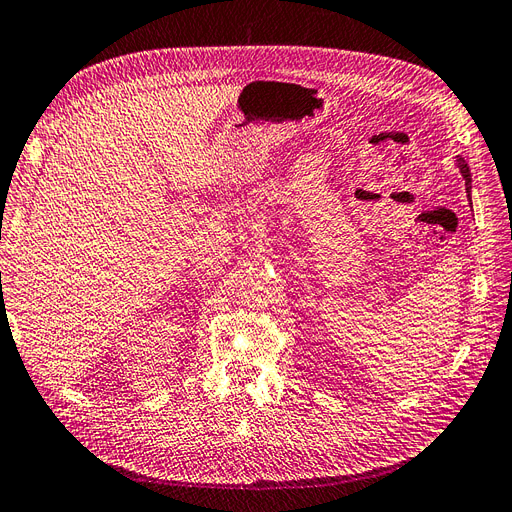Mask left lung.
Here are the masks:
<instances>
[{"mask_svg":"<svg viewBox=\"0 0 512 512\" xmlns=\"http://www.w3.org/2000/svg\"><path fill=\"white\" fill-rule=\"evenodd\" d=\"M455 163H457V167H459V171H461V175H463V180H465V193H467V197H470V203H472V173H470V167H467L463 156H455Z\"/></svg>","mask_w":512,"mask_h":512,"instance_id":"8db88e82","label":"left lung"}]
</instances>
